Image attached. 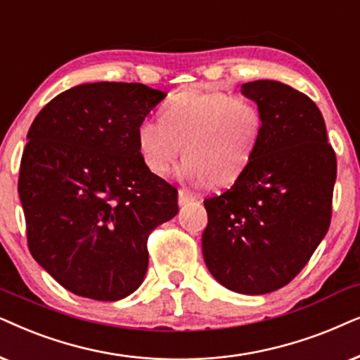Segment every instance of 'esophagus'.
Here are the masks:
<instances>
[{"label":"esophagus","mask_w":360,"mask_h":360,"mask_svg":"<svg viewBox=\"0 0 360 360\" xmlns=\"http://www.w3.org/2000/svg\"><path fill=\"white\" fill-rule=\"evenodd\" d=\"M195 199L198 198H195L194 194H191L189 191H186V189L179 191V205H186V204L193 202V200H195Z\"/></svg>","instance_id":"34e87169"}]
</instances>
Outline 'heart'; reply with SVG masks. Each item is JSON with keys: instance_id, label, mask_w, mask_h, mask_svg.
<instances>
[{"instance_id": "heart-1", "label": "heart", "mask_w": 360, "mask_h": 360, "mask_svg": "<svg viewBox=\"0 0 360 360\" xmlns=\"http://www.w3.org/2000/svg\"><path fill=\"white\" fill-rule=\"evenodd\" d=\"M263 115L255 102L222 92H183L167 100L161 120L145 118L136 128L141 160L166 174L183 153L177 171L193 186H229L240 177L260 146Z\"/></svg>"}]
</instances>
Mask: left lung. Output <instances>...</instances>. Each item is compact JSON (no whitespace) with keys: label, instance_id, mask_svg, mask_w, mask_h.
Listing matches in <instances>:
<instances>
[{"label":"left lung","instance_id":"left-lung-1","mask_svg":"<svg viewBox=\"0 0 360 360\" xmlns=\"http://www.w3.org/2000/svg\"><path fill=\"white\" fill-rule=\"evenodd\" d=\"M263 115V136L247 171L204 200L202 255L210 275L242 295L288 285L330 224L336 155L308 95L276 80L242 85Z\"/></svg>","mask_w":360,"mask_h":360}]
</instances>
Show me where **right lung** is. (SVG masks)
<instances>
[{
	"instance_id": "obj_1",
	"label": "right lung",
	"mask_w": 360,
	"mask_h": 360,
	"mask_svg": "<svg viewBox=\"0 0 360 360\" xmlns=\"http://www.w3.org/2000/svg\"><path fill=\"white\" fill-rule=\"evenodd\" d=\"M166 97L95 82L52 98L27 131L18 193L34 260L77 296L117 301L145 280L146 240L177 214V189L141 160L136 128Z\"/></svg>"
}]
</instances>
